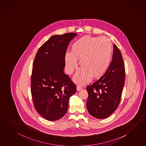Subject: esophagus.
I'll use <instances>...</instances> for the list:
<instances>
[{"label": "esophagus", "mask_w": 146, "mask_h": 146, "mask_svg": "<svg viewBox=\"0 0 146 146\" xmlns=\"http://www.w3.org/2000/svg\"><path fill=\"white\" fill-rule=\"evenodd\" d=\"M82 87H81V86H78H78H77L76 90H77V91H80V90H82Z\"/></svg>", "instance_id": "1"}]
</instances>
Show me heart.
Here are the masks:
<instances>
[{
	"instance_id": "heart-1",
	"label": "heart",
	"mask_w": 146,
	"mask_h": 146,
	"mask_svg": "<svg viewBox=\"0 0 146 146\" xmlns=\"http://www.w3.org/2000/svg\"><path fill=\"white\" fill-rule=\"evenodd\" d=\"M112 55V45L107 37L84 36L72 44L71 53H65L66 72L72 74L78 67L77 60H79L82 68L75 75V82L84 84L90 76L100 78L109 69Z\"/></svg>"
}]
</instances>
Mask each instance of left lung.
<instances>
[{"label":"left lung","mask_w":146,"mask_h":146,"mask_svg":"<svg viewBox=\"0 0 146 146\" xmlns=\"http://www.w3.org/2000/svg\"><path fill=\"white\" fill-rule=\"evenodd\" d=\"M125 65L120 51L114 44L112 60L107 72L88 86L87 110L92 116L104 119L116 110L125 84Z\"/></svg>","instance_id":"8db88e82"}]
</instances>
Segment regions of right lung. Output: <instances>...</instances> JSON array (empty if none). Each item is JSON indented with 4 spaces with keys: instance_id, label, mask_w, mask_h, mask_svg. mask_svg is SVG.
Instances as JSON below:
<instances>
[{
    "instance_id": "obj_1",
    "label": "right lung",
    "mask_w": 146,
    "mask_h": 146,
    "mask_svg": "<svg viewBox=\"0 0 146 146\" xmlns=\"http://www.w3.org/2000/svg\"><path fill=\"white\" fill-rule=\"evenodd\" d=\"M77 34L51 36L41 46L33 64L31 94L36 111L50 121L58 120L67 113L70 97L76 86L64 74V55L70 41Z\"/></svg>"
}]
</instances>
